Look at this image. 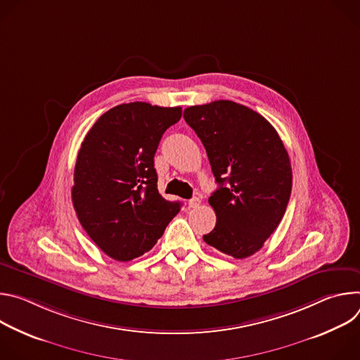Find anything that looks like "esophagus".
<instances>
[{
	"label": "esophagus",
	"instance_id": "obj_1",
	"mask_svg": "<svg viewBox=\"0 0 360 360\" xmlns=\"http://www.w3.org/2000/svg\"><path fill=\"white\" fill-rule=\"evenodd\" d=\"M200 205V199L199 198H192V199H189V202H188V207L189 208H192V210H195V208H198Z\"/></svg>",
	"mask_w": 360,
	"mask_h": 360
}]
</instances>
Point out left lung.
<instances>
[{"instance_id": "obj_1", "label": "left lung", "mask_w": 360, "mask_h": 360, "mask_svg": "<svg viewBox=\"0 0 360 360\" xmlns=\"http://www.w3.org/2000/svg\"><path fill=\"white\" fill-rule=\"evenodd\" d=\"M202 141L219 188L210 196L217 225L203 240L243 259L258 252L282 221L292 191L289 155L276 129L233 101L184 111Z\"/></svg>"}]
</instances>
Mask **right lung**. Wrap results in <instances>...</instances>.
<instances>
[{
	"label": "right lung",
	"mask_w": 360,
	"mask_h": 360,
	"mask_svg": "<svg viewBox=\"0 0 360 360\" xmlns=\"http://www.w3.org/2000/svg\"><path fill=\"white\" fill-rule=\"evenodd\" d=\"M181 117V107L121 104L101 115L81 143L74 210L88 236L115 261L152 249L181 210V202L158 192L153 168L164 132Z\"/></svg>",
	"instance_id": "obj_1"
}]
</instances>
